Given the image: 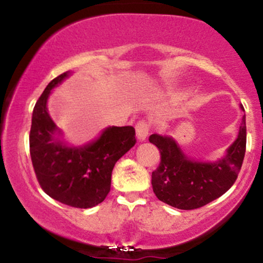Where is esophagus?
Instances as JSON below:
<instances>
[{
	"mask_svg": "<svg viewBox=\"0 0 263 263\" xmlns=\"http://www.w3.org/2000/svg\"><path fill=\"white\" fill-rule=\"evenodd\" d=\"M151 129V122L147 120H140L136 123V134H137V138L140 141H144L147 136L149 134Z\"/></svg>",
	"mask_w": 263,
	"mask_h": 263,
	"instance_id": "34e87169",
	"label": "esophagus"
}]
</instances>
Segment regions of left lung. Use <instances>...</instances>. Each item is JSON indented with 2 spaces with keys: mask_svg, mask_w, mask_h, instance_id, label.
Returning a JSON list of instances; mask_svg holds the SVG:
<instances>
[{
  "mask_svg": "<svg viewBox=\"0 0 263 263\" xmlns=\"http://www.w3.org/2000/svg\"><path fill=\"white\" fill-rule=\"evenodd\" d=\"M149 142L161 152L159 165L152 172L156 197L177 209H198L221 197L236 182L246 152V120L243 116L226 156L215 163L190 161L171 137L155 134Z\"/></svg>",
  "mask_w": 263,
  "mask_h": 263,
  "instance_id": "obj_1",
  "label": "left lung"
}]
</instances>
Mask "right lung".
<instances>
[{
    "instance_id": "obj_1",
    "label": "right lung",
    "mask_w": 263,
    "mask_h": 263,
    "mask_svg": "<svg viewBox=\"0 0 263 263\" xmlns=\"http://www.w3.org/2000/svg\"><path fill=\"white\" fill-rule=\"evenodd\" d=\"M66 77L68 73H63L50 81L33 108L29 152L39 185L50 198L87 209L105 200L115 163L137 141L131 126L108 127L99 140L80 148H70L57 140L47 100L53 87Z\"/></svg>"
}]
</instances>
